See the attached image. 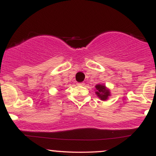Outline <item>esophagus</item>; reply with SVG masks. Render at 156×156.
<instances>
[{
  "label": "esophagus",
  "instance_id": "1",
  "mask_svg": "<svg viewBox=\"0 0 156 156\" xmlns=\"http://www.w3.org/2000/svg\"><path fill=\"white\" fill-rule=\"evenodd\" d=\"M78 86H84V83H78Z\"/></svg>",
  "mask_w": 156,
  "mask_h": 156
}]
</instances>
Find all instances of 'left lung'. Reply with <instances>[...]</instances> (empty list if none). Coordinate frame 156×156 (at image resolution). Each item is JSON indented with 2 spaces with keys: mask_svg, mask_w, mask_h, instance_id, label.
I'll return each mask as SVG.
<instances>
[{
  "mask_svg": "<svg viewBox=\"0 0 156 156\" xmlns=\"http://www.w3.org/2000/svg\"><path fill=\"white\" fill-rule=\"evenodd\" d=\"M95 94L101 101H105L111 96L110 89L105 87L104 83H98L95 86Z\"/></svg>",
  "mask_w": 156,
  "mask_h": 156,
  "instance_id": "1",
  "label": "left lung"
}]
</instances>
